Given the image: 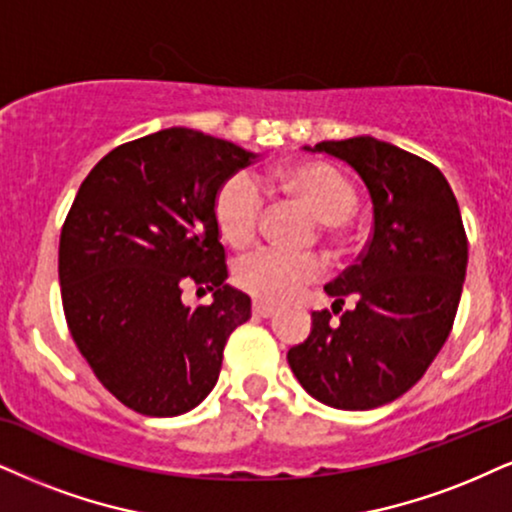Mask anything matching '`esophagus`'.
Returning <instances> with one entry per match:
<instances>
[{
  "label": "esophagus",
  "instance_id": "1",
  "mask_svg": "<svg viewBox=\"0 0 512 512\" xmlns=\"http://www.w3.org/2000/svg\"><path fill=\"white\" fill-rule=\"evenodd\" d=\"M251 311H254V315H258V318H273L275 315V308L268 304H261V301H254Z\"/></svg>",
  "mask_w": 512,
  "mask_h": 512
}]
</instances>
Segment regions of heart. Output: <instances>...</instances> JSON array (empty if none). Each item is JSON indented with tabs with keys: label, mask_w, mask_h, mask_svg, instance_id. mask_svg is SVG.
I'll return each mask as SVG.
<instances>
[{
	"label": "heart",
	"mask_w": 512,
	"mask_h": 512,
	"mask_svg": "<svg viewBox=\"0 0 512 512\" xmlns=\"http://www.w3.org/2000/svg\"><path fill=\"white\" fill-rule=\"evenodd\" d=\"M273 182L282 192L304 204L327 225H342L358 206V192L339 168L327 161H294L273 170ZM263 213V199L254 180L235 173L220 182L213 194V220L227 244L242 249L254 239ZM323 273L313 254H285L258 249L235 266V285L263 304H282Z\"/></svg>",
	"instance_id": "b5f03b06"
}]
</instances>
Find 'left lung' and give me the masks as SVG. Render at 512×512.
I'll list each match as a JSON object with an SVG mask.
<instances>
[{
    "mask_svg": "<svg viewBox=\"0 0 512 512\" xmlns=\"http://www.w3.org/2000/svg\"><path fill=\"white\" fill-rule=\"evenodd\" d=\"M311 149V147H306ZM361 175L372 199V237L358 261L325 287L342 311H315L311 334L287 353L313 399L370 410L399 399L437 358L456 318L468 237L458 201L430 161L361 135L320 142Z\"/></svg>",
    "mask_w": 512,
    "mask_h": 512,
    "instance_id": "1",
    "label": "left lung"
}]
</instances>
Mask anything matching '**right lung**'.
<instances>
[{
	"mask_svg": "<svg viewBox=\"0 0 512 512\" xmlns=\"http://www.w3.org/2000/svg\"><path fill=\"white\" fill-rule=\"evenodd\" d=\"M256 154L189 128L125 142L90 170L59 242L61 301L97 380L151 418L182 415L216 387L251 299L225 282L213 220L220 182ZM187 284L214 301L181 304Z\"/></svg>",
	"mask_w": 512,
	"mask_h": 512,
	"instance_id": "add662e5",
	"label": "right lung"
}]
</instances>
